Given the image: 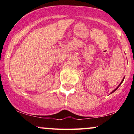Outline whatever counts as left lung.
<instances>
[{
    "mask_svg": "<svg viewBox=\"0 0 134 134\" xmlns=\"http://www.w3.org/2000/svg\"><path fill=\"white\" fill-rule=\"evenodd\" d=\"M124 77L123 79H122V81H121V83H120V85H119L118 86V87H117V88H115V89L114 90H113V91H111V93H110V94H111V93H113V92H114V91H116V90L118 88V87H120V85H121V83H122V82H123V80H124Z\"/></svg>",
    "mask_w": 134,
    "mask_h": 134,
    "instance_id": "left-lung-1",
    "label": "left lung"
}]
</instances>
